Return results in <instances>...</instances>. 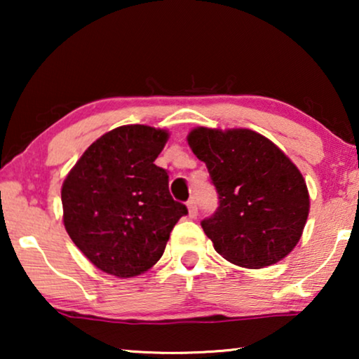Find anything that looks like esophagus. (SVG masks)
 <instances>
[{"label": "esophagus", "mask_w": 359, "mask_h": 359, "mask_svg": "<svg viewBox=\"0 0 359 359\" xmlns=\"http://www.w3.org/2000/svg\"><path fill=\"white\" fill-rule=\"evenodd\" d=\"M188 212H189V217L191 219H194L196 215H198V204H196V201L194 199H189L188 201Z\"/></svg>", "instance_id": "1"}]
</instances>
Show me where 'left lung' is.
<instances>
[{
	"mask_svg": "<svg viewBox=\"0 0 359 359\" xmlns=\"http://www.w3.org/2000/svg\"><path fill=\"white\" fill-rule=\"evenodd\" d=\"M188 144L219 194L217 210L201 222L215 252L250 269L287 257L311 209L306 180L291 158L250 129L196 127Z\"/></svg>",
	"mask_w": 359,
	"mask_h": 359,
	"instance_id": "8db88e82",
	"label": "left lung"
}]
</instances>
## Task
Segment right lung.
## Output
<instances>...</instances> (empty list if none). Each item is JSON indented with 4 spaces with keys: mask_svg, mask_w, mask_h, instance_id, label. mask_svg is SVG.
I'll list each match as a JSON object with an SVG mask.
<instances>
[{
    "mask_svg": "<svg viewBox=\"0 0 359 359\" xmlns=\"http://www.w3.org/2000/svg\"><path fill=\"white\" fill-rule=\"evenodd\" d=\"M170 132L150 126L116 127L85 150L62 184L63 225L73 243L111 276L149 271L170 232L188 214L155 165Z\"/></svg>",
    "mask_w": 359,
    "mask_h": 359,
    "instance_id": "1",
    "label": "right lung"
}]
</instances>
